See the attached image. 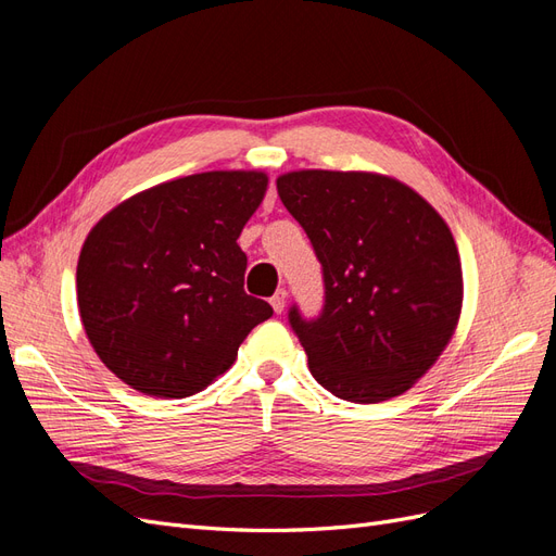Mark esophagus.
Segmentation results:
<instances>
[{
	"instance_id": "1",
	"label": "esophagus",
	"mask_w": 556,
	"mask_h": 556,
	"mask_svg": "<svg viewBox=\"0 0 556 556\" xmlns=\"http://www.w3.org/2000/svg\"><path fill=\"white\" fill-rule=\"evenodd\" d=\"M285 304H288V292L278 290V292L271 296V306H274L276 313H282V311H285Z\"/></svg>"
}]
</instances>
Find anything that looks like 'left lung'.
Instances as JSON below:
<instances>
[{"label": "left lung", "mask_w": 556, "mask_h": 556, "mask_svg": "<svg viewBox=\"0 0 556 556\" xmlns=\"http://www.w3.org/2000/svg\"><path fill=\"white\" fill-rule=\"evenodd\" d=\"M278 194L325 274V311L290 323L313 378L333 396L408 392L457 331L464 276L447 223L410 185L378 172L299 169Z\"/></svg>", "instance_id": "1"}]
</instances>
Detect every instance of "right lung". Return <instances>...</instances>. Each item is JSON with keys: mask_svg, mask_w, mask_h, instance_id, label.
<instances>
[{"mask_svg": "<svg viewBox=\"0 0 556 556\" xmlns=\"http://www.w3.org/2000/svg\"><path fill=\"white\" fill-rule=\"evenodd\" d=\"M266 188L260 169L182 176L131 194L90 229L76 266L80 323L131 390L160 399L206 390L274 315L245 294L237 243Z\"/></svg>", "mask_w": 556, "mask_h": 556, "instance_id": "add662e5", "label": "right lung"}]
</instances>
